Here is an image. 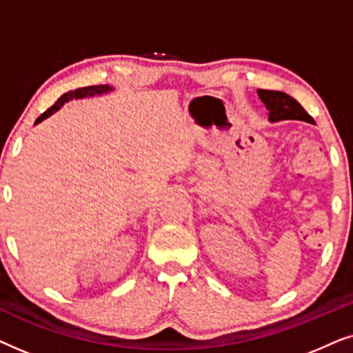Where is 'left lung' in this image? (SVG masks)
Here are the masks:
<instances>
[{
  "mask_svg": "<svg viewBox=\"0 0 353 353\" xmlns=\"http://www.w3.org/2000/svg\"><path fill=\"white\" fill-rule=\"evenodd\" d=\"M257 94L265 108L268 109L270 122H279V120H302V122H313L305 109L297 103L292 96L283 91L273 90H257Z\"/></svg>",
  "mask_w": 353,
  "mask_h": 353,
  "instance_id": "left-lung-1",
  "label": "left lung"
}]
</instances>
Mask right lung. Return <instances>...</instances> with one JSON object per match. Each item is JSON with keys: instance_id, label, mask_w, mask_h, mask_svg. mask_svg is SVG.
Wrapping results in <instances>:
<instances>
[{"instance_id": "add662e5", "label": "right lung", "mask_w": 353, "mask_h": 353, "mask_svg": "<svg viewBox=\"0 0 353 353\" xmlns=\"http://www.w3.org/2000/svg\"><path fill=\"white\" fill-rule=\"evenodd\" d=\"M112 90H114L112 86H109V85H96V86H85V88H77L74 91H67V93L62 94L61 98L57 99L56 103L46 110V112H43L40 117L37 119L35 125L43 122V120L48 119L50 115H52L54 112H57V110H59L62 105H64L65 103H69V101H72V99H83V98H93V96H103V94L110 93Z\"/></svg>"}]
</instances>
